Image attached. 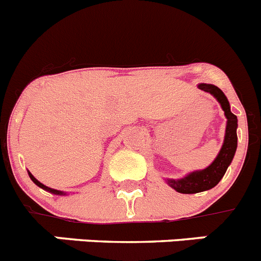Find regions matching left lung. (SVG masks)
<instances>
[{"instance_id": "left-lung-1", "label": "left lung", "mask_w": 261, "mask_h": 261, "mask_svg": "<svg viewBox=\"0 0 261 261\" xmlns=\"http://www.w3.org/2000/svg\"><path fill=\"white\" fill-rule=\"evenodd\" d=\"M198 87L203 91L210 92L218 99L228 121H226L225 138H224V144L221 147L220 153L207 169L194 171L189 174L188 176L179 180H167L170 187H172L179 193L184 194L198 193V192L208 191V189L214 188L224 176L226 169L234 157L236 149H237V116H234L230 112L229 101H228L226 96L219 87L214 86V85L201 84L198 85Z\"/></svg>"}]
</instances>
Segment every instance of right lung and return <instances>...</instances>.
<instances>
[{
    "label": "right lung",
    "mask_w": 261,
    "mask_h": 261,
    "mask_svg": "<svg viewBox=\"0 0 261 261\" xmlns=\"http://www.w3.org/2000/svg\"><path fill=\"white\" fill-rule=\"evenodd\" d=\"M28 174H29V177H31V179H32V181L35 182L36 186H38V187H40V188L45 189V191H47V192H51V193H54V194H64V193H63V192H60V191H55V189H51V188H48V187L43 186L42 182H40V181H38V180L36 179V177L33 176V175L31 174V172H28Z\"/></svg>",
    "instance_id": "obj_1"
}]
</instances>
